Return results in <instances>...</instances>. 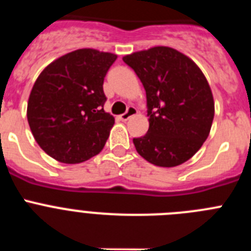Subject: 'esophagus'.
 <instances>
[{
  "mask_svg": "<svg viewBox=\"0 0 251 251\" xmlns=\"http://www.w3.org/2000/svg\"><path fill=\"white\" fill-rule=\"evenodd\" d=\"M136 114H137L136 108H134V106H128L127 112L124 113V114H122L119 118H121L123 122H126V121H128L129 118H132L133 115H136Z\"/></svg>",
  "mask_w": 251,
  "mask_h": 251,
  "instance_id": "1",
  "label": "esophagus"
}]
</instances>
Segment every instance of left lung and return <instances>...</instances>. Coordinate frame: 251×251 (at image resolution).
Instances as JSON below:
<instances>
[{
    "instance_id": "left-lung-1",
    "label": "left lung",
    "mask_w": 251,
    "mask_h": 251,
    "mask_svg": "<svg viewBox=\"0 0 251 251\" xmlns=\"http://www.w3.org/2000/svg\"><path fill=\"white\" fill-rule=\"evenodd\" d=\"M145 86L148 132L133 138L139 156L158 167L191 158L210 134L215 114L211 88L201 69L178 50L154 46L123 56Z\"/></svg>"
}]
</instances>
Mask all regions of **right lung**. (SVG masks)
Listing matches in <instances>:
<instances>
[{
    "label": "right lung",
    "instance_id": "add662e5",
    "mask_svg": "<svg viewBox=\"0 0 251 251\" xmlns=\"http://www.w3.org/2000/svg\"><path fill=\"white\" fill-rule=\"evenodd\" d=\"M115 59L112 52L79 49L40 73L28 97L27 121L49 156L75 165L103 150L114 126V117L103 109V83Z\"/></svg>",
    "mask_w": 251,
    "mask_h": 251
}]
</instances>
